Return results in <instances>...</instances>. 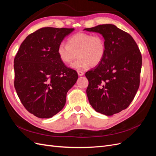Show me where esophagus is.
I'll return each mask as SVG.
<instances>
[{
    "label": "esophagus",
    "instance_id": "obj_1",
    "mask_svg": "<svg viewBox=\"0 0 156 156\" xmlns=\"http://www.w3.org/2000/svg\"><path fill=\"white\" fill-rule=\"evenodd\" d=\"M77 73L79 75V76H83L84 75V72H82V71H77Z\"/></svg>",
    "mask_w": 156,
    "mask_h": 156
}]
</instances>
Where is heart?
I'll use <instances>...</instances> for the list:
<instances>
[{"mask_svg":"<svg viewBox=\"0 0 156 156\" xmlns=\"http://www.w3.org/2000/svg\"><path fill=\"white\" fill-rule=\"evenodd\" d=\"M106 44L102 36L85 32H78L68 39V44L61 42L57 48V54L64 64H69L79 56L72 64L76 69H83L88 66H96L105 55Z\"/></svg>","mask_w":156,"mask_h":156,"instance_id":"b5f03b06","label":"heart"}]
</instances>
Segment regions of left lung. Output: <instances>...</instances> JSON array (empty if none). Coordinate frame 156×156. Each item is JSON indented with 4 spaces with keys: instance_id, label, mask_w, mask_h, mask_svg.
I'll return each instance as SVG.
<instances>
[{
    "instance_id": "left-lung-1",
    "label": "left lung",
    "mask_w": 156,
    "mask_h": 156,
    "mask_svg": "<svg viewBox=\"0 0 156 156\" xmlns=\"http://www.w3.org/2000/svg\"><path fill=\"white\" fill-rule=\"evenodd\" d=\"M84 30L100 33L106 44L101 62L85 73L88 101L96 111L112 116L126 109L134 99L139 87L142 56L131 36L114 25Z\"/></svg>"
}]
</instances>
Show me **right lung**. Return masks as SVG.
Returning <instances> with one entry per match:
<instances>
[{
  "mask_svg": "<svg viewBox=\"0 0 156 156\" xmlns=\"http://www.w3.org/2000/svg\"><path fill=\"white\" fill-rule=\"evenodd\" d=\"M74 30L44 27L28 36L14 58V87L31 114L49 119L62 109L66 94L78 79L57 54L58 45Z\"/></svg>",
  "mask_w": 156,
  "mask_h": 156,
  "instance_id": "obj_1",
  "label": "right lung"
}]
</instances>
